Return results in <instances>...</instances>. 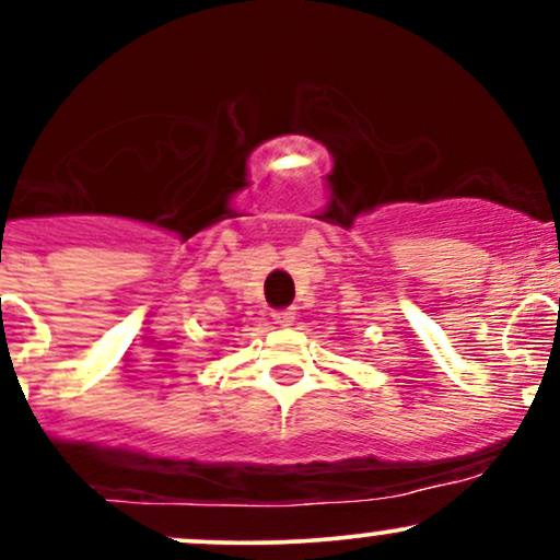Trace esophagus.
<instances>
[{
    "label": "esophagus",
    "mask_w": 560,
    "mask_h": 560,
    "mask_svg": "<svg viewBox=\"0 0 560 560\" xmlns=\"http://www.w3.org/2000/svg\"><path fill=\"white\" fill-rule=\"evenodd\" d=\"M273 320L279 326H292L294 320V307H279V311H273Z\"/></svg>",
    "instance_id": "esophagus-1"
}]
</instances>
